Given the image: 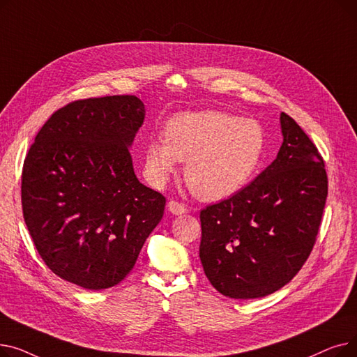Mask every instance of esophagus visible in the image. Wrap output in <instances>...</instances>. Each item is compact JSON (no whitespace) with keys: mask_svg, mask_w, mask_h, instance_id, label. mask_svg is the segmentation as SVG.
I'll return each mask as SVG.
<instances>
[{"mask_svg":"<svg viewBox=\"0 0 357 357\" xmlns=\"http://www.w3.org/2000/svg\"><path fill=\"white\" fill-rule=\"evenodd\" d=\"M167 210L171 211L172 214H175V215H181V214L186 213L185 205L182 202H178V201H174V199L167 202Z\"/></svg>","mask_w":357,"mask_h":357,"instance_id":"1","label":"esophagus"}]
</instances>
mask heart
Here are the masks:
<instances>
[{"label": "heart", "instance_id": "heart-1", "mask_svg": "<svg viewBox=\"0 0 357 357\" xmlns=\"http://www.w3.org/2000/svg\"><path fill=\"white\" fill-rule=\"evenodd\" d=\"M265 130L255 120L221 111L179 112L167 120L165 140L146 144V171L163 183L186 160L185 179L204 199L231 197L256 174L265 156Z\"/></svg>", "mask_w": 357, "mask_h": 357}]
</instances>
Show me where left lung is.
I'll list each match as a JSON object with an SVG mask.
<instances>
[{
	"mask_svg": "<svg viewBox=\"0 0 357 357\" xmlns=\"http://www.w3.org/2000/svg\"><path fill=\"white\" fill-rule=\"evenodd\" d=\"M276 159L233 197L199 214V259L211 285L234 299L266 296L307 261L328 192L324 160L292 117L280 114Z\"/></svg>",
	"mask_w": 357,
	"mask_h": 357,
	"instance_id": "left-lung-1",
	"label": "left lung"
}]
</instances>
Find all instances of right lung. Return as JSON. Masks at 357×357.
Listing matches in <instances>:
<instances>
[{"mask_svg":"<svg viewBox=\"0 0 357 357\" xmlns=\"http://www.w3.org/2000/svg\"><path fill=\"white\" fill-rule=\"evenodd\" d=\"M135 96L73 101L37 133L22 175L23 217L47 268L91 291L133 269L166 198L139 182L128 147L144 120Z\"/></svg>","mask_w":357,"mask_h":357,"instance_id":"1","label":"right lung"}]
</instances>
